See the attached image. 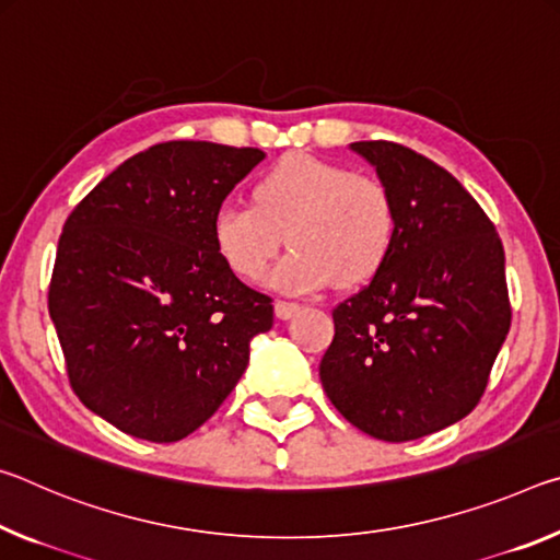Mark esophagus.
<instances>
[{
	"label": "esophagus",
	"mask_w": 560,
	"mask_h": 560,
	"mask_svg": "<svg viewBox=\"0 0 560 560\" xmlns=\"http://www.w3.org/2000/svg\"><path fill=\"white\" fill-rule=\"evenodd\" d=\"M298 313H300L298 302H288V300L275 302V315H278L280 319H292Z\"/></svg>",
	"instance_id": "esophagus-1"
}]
</instances>
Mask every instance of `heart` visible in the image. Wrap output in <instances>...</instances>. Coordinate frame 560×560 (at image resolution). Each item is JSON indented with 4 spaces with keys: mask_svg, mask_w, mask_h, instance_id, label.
Returning <instances> with one entry per match:
<instances>
[{
    "mask_svg": "<svg viewBox=\"0 0 560 560\" xmlns=\"http://www.w3.org/2000/svg\"><path fill=\"white\" fill-rule=\"evenodd\" d=\"M292 250L268 275L272 288L315 292L337 282L360 285L389 260L397 206L380 178L288 155L253 188V203H223L213 215V245L241 280H258L280 245Z\"/></svg>",
    "mask_w": 560,
    "mask_h": 560,
    "instance_id": "1",
    "label": "heart"
}]
</instances>
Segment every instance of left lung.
Masks as SVG:
<instances>
[{
  "instance_id": "left-lung-1",
  "label": "left lung",
  "mask_w": 560,
  "mask_h": 560,
  "mask_svg": "<svg viewBox=\"0 0 560 560\" xmlns=\"http://www.w3.org/2000/svg\"><path fill=\"white\" fill-rule=\"evenodd\" d=\"M397 206V241L370 285L332 310L319 380L337 411L409 442L479 405L511 327L497 228L452 173L392 141H357Z\"/></svg>"
}]
</instances>
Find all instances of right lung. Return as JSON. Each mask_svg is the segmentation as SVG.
Returning a JSON list of instances; mask_svg holds the SVG:
<instances>
[{
  "label": "right lung",
  "instance_id": "obj_1",
  "mask_svg": "<svg viewBox=\"0 0 560 560\" xmlns=\"http://www.w3.org/2000/svg\"><path fill=\"white\" fill-rule=\"evenodd\" d=\"M260 149L168 141L131 155L71 210L49 315L77 397L168 444L215 415L272 327V300L218 258L213 215Z\"/></svg>",
  "mask_w": 560,
  "mask_h": 560
}]
</instances>
